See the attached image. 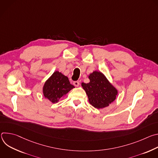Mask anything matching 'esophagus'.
I'll use <instances>...</instances> for the list:
<instances>
[{
	"instance_id": "34e87169",
	"label": "esophagus",
	"mask_w": 158,
	"mask_h": 158,
	"mask_svg": "<svg viewBox=\"0 0 158 158\" xmlns=\"http://www.w3.org/2000/svg\"><path fill=\"white\" fill-rule=\"evenodd\" d=\"M73 84L76 86V87H78L79 85V81H74L73 82Z\"/></svg>"
}]
</instances>
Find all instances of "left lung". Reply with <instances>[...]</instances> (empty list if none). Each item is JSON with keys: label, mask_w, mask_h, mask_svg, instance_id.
I'll list each match as a JSON object with an SVG mask.
<instances>
[{"label": "left lung", "mask_w": 158, "mask_h": 158, "mask_svg": "<svg viewBox=\"0 0 158 158\" xmlns=\"http://www.w3.org/2000/svg\"><path fill=\"white\" fill-rule=\"evenodd\" d=\"M90 82L81 84L87 96L89 103L97 109L109 106L118 96V90L101 72L94 71L89 76Z\"/></svg>", "instance_id": "obj_1"}]
</instances>
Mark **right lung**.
<instances>
[{
    "label": "right lung",
    "instance_id": "right-lung-1",
    "mask_svg": "<svg viewBox=\"0 0 158 158\" xmlns=\"http://www.w3.org/2000/svg\"><path fill=\"white\" fill-rule=\"evenodd\" d=\"M74 86L71 84L68 77L59 71H55L43 86L44 97L52 103L58 102Z\"/></svg>",
    "mask_w": 158,
    "mask_h": 158
}]
</instances>
